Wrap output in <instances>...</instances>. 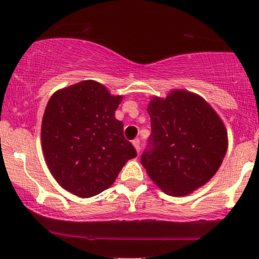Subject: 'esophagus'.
I'll return each instance as SVG.
<instances>
[{
	"label": "esophagus",
	"instance_id": "esophagus-1",
	"mask_svg": "<svg viewBox=\"0 0 259 259\" xmlns=\"http://www.w3.org/2000/svg\"><path fill=\"white\" fill-rule=\"evenodd\" d=\"M133 145H134V147L136 148V151H138V152H140V148H141V146H140V140L139 139L134 140Z\"/></svg>",
	"mask_w": 259,
	"mask_h": 259
}]
</instances>
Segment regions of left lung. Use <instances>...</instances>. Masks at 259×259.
<instances>
[{
  "label": "left lung",
  "instance_id": "1",
  "mask_svg": "<svg viewBox=\"0 0 259 259\" xmlns=\"http://www.w3.org/2000/svg\"><path fill=\"white\" fill-rule=\"evenodd\" d=\"M151 135L141 154L148 177L165 194L185 196L204 185L221 167L228 148L224 124L197 95L174 90L147 108Z\"/></svg>",
  "mask_w": 259,
  "mask_h": 259
}]
</instances>
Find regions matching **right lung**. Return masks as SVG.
I'll list each match as a JSON object with an SVG mask.
<instances>
[{"label":"right lung","mask_w":259,"mask_h":259,"mask_svg":"<svg viewBox=\"0 0 259 259\" xmlns=\"http://www.w3.org/2000/svg\"><path fill=\"white\" fill-rule=\"evenodd\" d=\"M121 96L92 80L62 89L45 109L41 141L49 169L63 189L91 197L114 183L136 150L115 119Z\"/></svg>","instance_id":"add662e5"}]
</instances>
